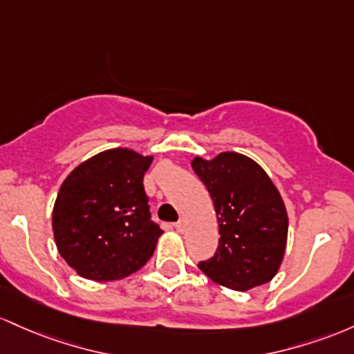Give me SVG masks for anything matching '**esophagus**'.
Wrapping results in <instances>:
<instances>
[{"label": "esophagus", "mask_w": 354, "mask_h": 354, "mask_svg": "<svg viewBox=\"0 0 354 354\" xmlns=\"http://www.w3.org/2000/svg\"><path fill=\"white\" fill-rule=\"evenodd\" d=\"M176 229L178 230V232H184V230H185V221L184 219L177 221L176 222Z\"/></svg>", "instance_id": "1"}]
</instances>
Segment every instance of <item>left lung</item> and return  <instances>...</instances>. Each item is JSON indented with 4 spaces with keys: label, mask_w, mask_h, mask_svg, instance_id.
<instances>
[{
    "label": "left lung",
    "mask_w": 354,
    "mask_h": 354,
    "mask_svg": "<svg viewBox=\"0 0 354 354\" xmlns=\"http://www.w3.org/2000/svg\"><path fill=\"white\" fill-rule=\"evenodd\" d=\"M192 169L216 207L219 245L198 269L214 283L248 291L276 276L288 241V212L272 180L252 158L222 152L196 157Z\"/></svg>",
    "instance_id": "8db88e82"
}]
</instances>
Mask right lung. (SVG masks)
Segmentation results:
<instances>
[{"mask_svg":"<svg viewBox=\"0 0 354 354\" xmlns=\"http://www.w3.org/2000/svg\"><path fill=\"white\" fill-rule=\"evenodd\" d=\"M152 160L129 149L105 150L59 187L55 241L59 256L85 279H122L152 257L164 232L150 217L144 189Z\"/></svg>","mask_w":354,"mask_h":354,"instance_id":"obj_1","label":"right lung"}]
</instances>
